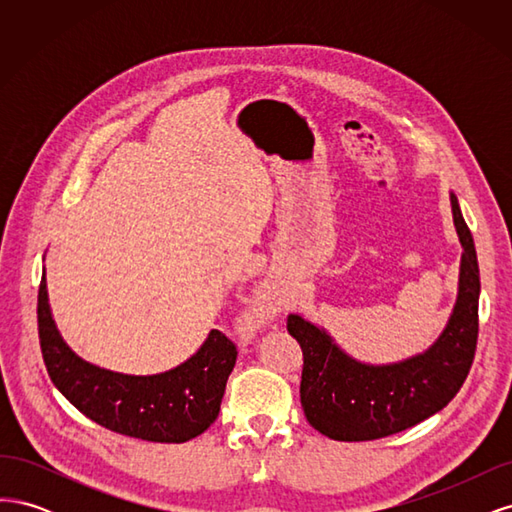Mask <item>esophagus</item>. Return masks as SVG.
I'll use <instances>...</instances> for the list:
<instances>
[{
    "instance_id": "1",
    "label": "esophagus",
    "mask_w": 512,
    "mask_h": 512,
    "mask_svg": "<svg viewBox=\"0 0 512 512\" xmlns=\"http://www.w3.org/2000/svg\"><path fill=\"white\" fill-rule=\"evenodd\" d=\"M273 314H275V307H273V303L269 301V297H265V294H260V297H256L254 307H252V314H250L252 322H265V320H269Z\"/></svg>"
}]
</instances>
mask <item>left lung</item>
<instances>
[{
    "mask_svg": "<svg viewBox=\"0 0 512 512\" xmlns=\"http://www.w3.org/2000/svg\"><path fill=\"white\" fill-rule=\"evenodd\" d=\"M463 245L459 297L442 337L425 354L397 365H363L299 316L286 329L303 350L301 406L309 425L339 442L393 436L440 412L466 382L478 342V260L472 232L451 196Z\"/></svg>",
    "mask_w": 512,
    "mask_h": 512,
    "instance_id": "left-lung-1",
    "label": "left lung"
}]
</instances>
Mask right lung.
Here are the masks:
<instances>
[{
	"mask_svg": "<svg viewBox=\"0 0 512 512\" xmlns=\"http://www.w3.org/2000/svg\"><path fill=\"white\" fill-rule=\"evenodd\" d=\"M38 337L53 384L91 421L121 436L147 442H188L218 418L237 346L213 329L190 361L158 376H123L79 359L59 337L38 288Z\"/></svg>",
	"mask_w": 512,
	"mask_h": 512,
	"instance_id": "1",
	"label": "right lung"
}]
</instances>
